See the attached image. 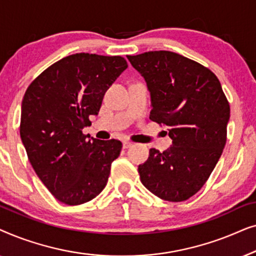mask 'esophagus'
Returning <instances> with one entry per match:
<instances>
[{
	"instance_id": "obj_1",
	"label": "esophagus",
	"mask_w": 256,
	"mask_h": 256,
	"mask_svg": "<svg viewBox=\"0 0 256 256\" xmlns=\"http://www.w3.org/2000/svg\"><path fill=\"white\" fill-rule=\"evenodd\" d=\"M122 146H124V149H128V148H132V143L129 142V141H124V143H122Z\"/></svg>"
}]
</instances>
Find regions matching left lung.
<instances>
[{"instance_id": "8db88e82", "label": "left lung", "mask_w": 256, "mask_h": 256, "mask_svg": "<svg viewBox=\"0 0 256 256\" xmlns=\"http://www.w3.org/2000/svg\"><path fill=\"white\" fill-rule=\"evenodd\" d=\"M152 98L150 120L166 124L172 144L150 149L142 184L160 199L183 202L200 190L226 144L230 104L208 68L170 51L127 56Z\"/></svg>"}]
</instances>
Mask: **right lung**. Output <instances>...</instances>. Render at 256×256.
Here are the masks:
<instances>
[{"label":"right lung","mask_w":256,"mask_h":256,"mask_svg":"<svg viewBox=\"0 0 256 256\" xmlns=\"http://www.w3.org/2000/svg\"><path fill=\"white\" fill-rule=\"evenodd\" d=\"M128 68L120 56L76 54L42 72L22 101L20 134L34 172L60 202L80 205L106 186L122 143L82 134Z\"/></svg>","instance_id":"right-lung-1"}]
</instances>
